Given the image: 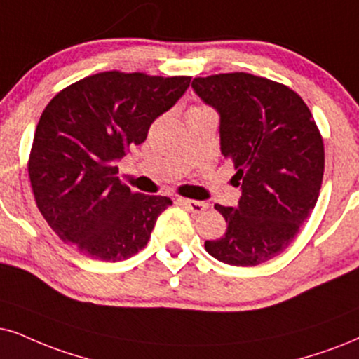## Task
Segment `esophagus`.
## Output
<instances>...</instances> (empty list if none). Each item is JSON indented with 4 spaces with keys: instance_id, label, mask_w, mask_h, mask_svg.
<instances>
[{
    "instance_id": "esophagus-1",
    "label": "esophagus",
    "mask_w": 359,
    "mask_h": 359,
    "mask_svg": "<svg viewBox=\"0 0 359 359\" xmlns=\"http://www.w3.org/2000/svg\"><path fill=\"white\" fill-rule=\"evenodd\" d=\"M179 202L192 213H202L208 208V203L201 201H192V198H179Z\"/></svg>"
}]
</instances>
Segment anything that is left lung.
Wrapping results in <instances>:
<instances>
[{
	"mask_svg": "<svg viewBox=\"0 0 359 359\" xmlns=\"http://www.w3.org/2000/svg\"><path fill=\"white\" fill-rule=\"evenodd\" d=\"M194 93L220 117V151L233 162L242 195L217 203L226 232L207 240L219 262L255 266L280 255L318 201L325 170L320 130L303 99L287 86L229 72L192 81Z\"/></svg>",
	"mask_w": 359,
	"mask_h": 359,
	"instance_id": "1",
	"label": "left lung"
}]
</instances>
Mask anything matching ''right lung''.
I'll use <instances>...</instances> for the list:
<instances>
[{
    "label": "right lung",
    "instance_id": "obj_1",
    "mask_svg": "<svg viewBox=\"0 0 359 359\" xmlns=\"http://www.w3.org/2000/svg\"><path fill=\"white\" fill-rule=\"evenodd\" d=\"M187 76L99 72L56 94L36 126L29 179L39 212L83 255L121 262L146 247L169 197L134 194L117 177L126 152L175 106Z\"/></svg>",
    "mask_w": 359,
    "mask_h": 359
}]
</instances>
